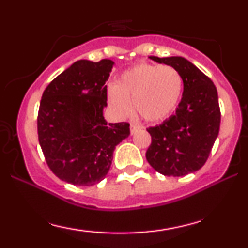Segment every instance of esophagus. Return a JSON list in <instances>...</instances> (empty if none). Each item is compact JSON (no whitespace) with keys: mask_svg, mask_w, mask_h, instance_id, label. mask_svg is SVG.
I'll list each match as a JSON object with an SVG mask.
<instances>
[{"mask_svg":"<svg viewBox=\"0 0 248 248\" xmlns=\"http://www.w3.org/2000/svg\"><path fill=\"white\" fill-rule=\"evenodd\" d=\"M141 129V126H139L138 124H130V134L134 135L138 130Z\"/></svg>","mask_w":248,"mask_h":248,"instance_id":"esophagus-1","label":"esophagus"}]
</instances>
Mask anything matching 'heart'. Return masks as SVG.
Returning <instances> with one entry per match:
<instances>
[{
    "mask_svg": "<svg viewBox=\"0 0 248 248\" xmlns=\"http://www.w3.org/2000/svg\"><path fill=\"white\" fill-rule=\"evenodd\" d=\"M183 91V79L175 69L139 64L124 71L108 88L109 106L119 118L135 112L143 120L160 122L175 112Z\"/></svg>",
    "mask_w": 248,
    "mask_h": 248,
    "instance_id": "obj_1",
    "label": "heart"
}]
</instances>
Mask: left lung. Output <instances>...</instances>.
Segmentation results:
<instances>
[{
  "mask_svg": "<svg viewBox=\"0 0 248 248\" xmlns=\"http://www.w3.org/2000/svg\"><path fill=\"white\" fill-rule=\"evenodd\" d=\"M150 59L169 65L183 79V95L175 114L148 128L152 144L146 158L164 176H186L205 164L220 126L218 93L211 79L183 57Z\"/></svg>",
  "mask_w": 248,
  "mask_h": 248,
  "instance_id": "left-lung-1",
  "label": "left lung"
}]
</instances>
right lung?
<instances>
[{"label":"right lung","mask_w":248,"mask_h":248,"mask_svg":"<svg viewBox=\"0 0 248 248\" xmlns=\"http://www.w3.org/2000/svg\"><path fill=\"white\" fill-rule=\"evenodd\" d=\"M114 62L81 59L47 85L37 129L47 166L62 181L91 186L106 177L115 147L129 136V124H107V86Z\"/></svg>","instance_id":"1"}]
</instances>
